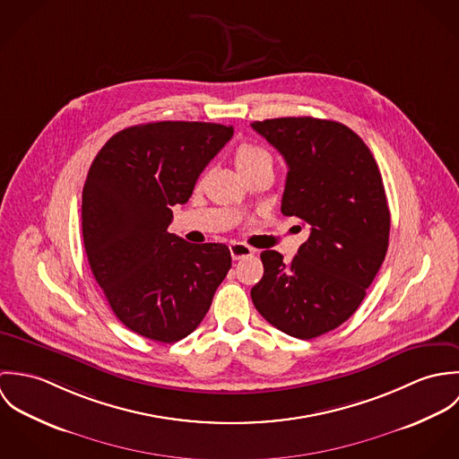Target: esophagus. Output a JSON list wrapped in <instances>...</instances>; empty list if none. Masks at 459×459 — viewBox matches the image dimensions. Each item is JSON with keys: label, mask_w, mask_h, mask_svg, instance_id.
I'll list each match as a JSON object with an SVG mask.
<instances>
[{"label": "esophagus", "mask_w": 459, "mask_h": 459, "mask_svg": "<svg viewBox=\"0 0 459 459\" xmlns=\"http://www.w3.org/2000/svg\"><path fill=\"white\" fill-rule=\"evenodd\" d=\"M230 253H231V258L233 260H242V258H247V256H253L255 255V249L246 246V244H240V242H233L230 246Z\"/></svg>", "instance_id": "obj_1"}]
</instances>
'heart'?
Masks as SVG:
<instances>
[{"mask_svg": "<svg viewBox=\"0 0 459 459\" xmlns=\"http://www.w3.org/2000/svg\"><path fill=\"white\" fill-rule=\"evenodd\" d=\"M235 166L242 175H246V173H251L260 168L272 169L273 159H272V153L260 144L244 143L235 152Z\"/></svg>", "mask_w": 459, "mask_h": 459, "instance_id": "heart-1", "label": "heart"}]
</instances>
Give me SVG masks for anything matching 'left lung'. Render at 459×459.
I'll list each match as a JSON object with an SVG mask.
<instances>
[{"instance_id": "left-lung-1", "label": "left lung", "mask_w": 459, "mask_h": 459, "mask_svg": "<svg viewBox=\"0 0 459 459\" xmlns=\"http://www.w3.org/2000/svg\"><path fill=\"white\" fill-rule=\"evenodd\" d=\"M288 164L281 212L309 228L290 263L263 251L251 290L263 318L313 339L344 324L385 260L391 212L377 160L346 126L311 117L251 124Z\"/></svg>"}]
</instances>
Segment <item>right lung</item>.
Returning <instances> with one entry per match:
<instances>
[{"label": "right lung", "instance_id": "right-lung-1", "mask_svg": "<svg viewBox=\"0 0 459 459\" xmlns=\"http://www.w3.org/2000/svg\"><path fill=\"white\" fill-rule=\"evenodd\" d=\"M233 127L153 122L117 132L82 187V240L117 318L132 332L175 342L196 330L231 268L224 244H189L168 231Z\"/></svg>", "mask_w": 459, "mask_h": 459}]
</instances>
